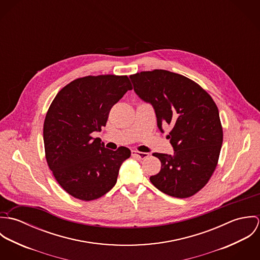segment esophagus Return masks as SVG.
<instances>
[{
	"mask_svg": "<svg viewBox=\"0 0 260 260\" xmlns=\"http://www.w3.org/2000/svg\"><path fill=\"white\" fill-rule=\"evenodd\" d=\"M132 155L139 159H145L149 156L148 153H146V152H139V151H135V150L132 151Z\"/></svg>",
	"mask_w": 260,
	"mask_h": 260,
	"instance_id": "34e87169",
	"label": "esophagus"
}]
</instances>
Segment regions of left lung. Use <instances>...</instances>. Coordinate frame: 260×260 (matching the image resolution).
<instances>
[{"label":"left lung","instance_id":"obj_1","mask_svg":"<svg viewBox=\"0 0 260 260\" xmlns=\"http://www.w3.org/2000/svg\"><path fill=\"white\" fill-rule=\"evenodd\" d=\"M134 91L150 103L157 126L171 125L172 155L153 153L161 170L150 181L161 192L187 198L202 189L213 174L223 141L218 108L211 96L185 76L166 70L131 75Z\"/></svg>","mask_w":260,"mask_h":260}]
</instances>
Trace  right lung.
I'll list each match as a JSON object with an SVG mask.
<instances>
[{"mask_svg":"<svg viewBox=\"0 0 260 260\" xmlns=\"http://www.w3.org/2000/svg\"><path fill=\"white\" fill-rule=\"evenodd\" d=\"M132 85L127 76H86L66 85L55 97L44 122L49 168L61 187L75 198H100L117 182L131 151L105 148L91 134L106 125L112 107Z\"/></svg>","mask_w":260,"mask_h":260,"instance_id":"obj_1","label":"right lung"}]
</instances>
